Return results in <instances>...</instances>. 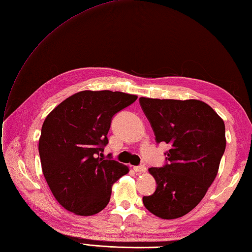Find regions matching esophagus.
Here are the masks:
<instances>
[{"instance_id":"1","label":"esophagus","mask_w":252,"mask_h":252,"mask_svg":"<svg viewBox=\"0 0 252 252\" xmlns=\"http://www.w3.org/2000/svg\"><path fill=\"white\" fill-rule=\"evenodd\" d=\"M133 170H135L136 172H145V170H147V167H145V165L135 166L133 167Z\"/></svg>"}]
</instances>
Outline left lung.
I'll use <instances>...</instances> for the list:
<instances>
[{
    "label": "left lung",
    "instance_id": "left-lung-1",
    "mask_svg": "<svg viewBox=\"0 0 252 252\" xmlns=\"http://www.w3.org/2000/svg\"><path fill=\"white\" fill-rule=\"evenodd\" d=\"M158 143L170 149L163 167H151L155 192L143 205L161 219H177L196 207L217 177L225 151L224 122L200 100L139 99Z\"/></svg>",
    "mask_w": 252,
    "mask_h": 252
}]
</instances>
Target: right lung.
Segmentation results:
<instances>
[{
  "instance_id": "obj_1",
  "label": "right lung",
  "mask_w": 252,
  "mask_h": 252,
  "mask_svg": "<svg viewBox=\"0 0 252 252\" xmlns=\"http://www.w3.org/2000/svg\"><path fill=\"white\" fill-rule=\"evenodd\" d=\"M135 94L83 91L58 104L43 123L38 153L43 175L58 203L79 216H93L110 202L112 186L129 171L102 152L112 117Z\"/></svg>"
}]
</instances>
